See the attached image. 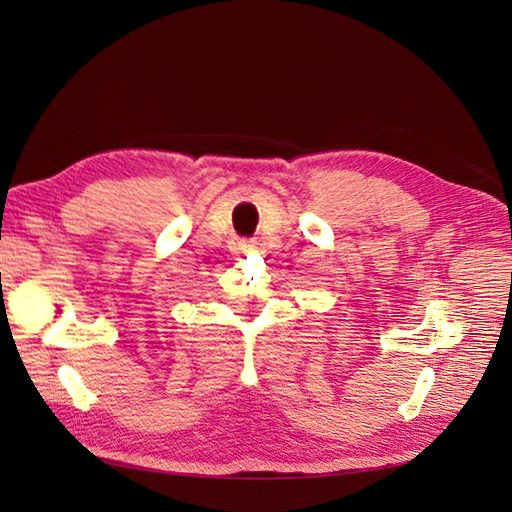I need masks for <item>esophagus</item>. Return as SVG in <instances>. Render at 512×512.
I'll return each mask as SVG.
<instances>
[{
	"label": "esophagus",
	"mask_w": 512,
	"mask_h": 512,
	"mask_svg": "<svg viewBox=\"0 0 512 512\" xmlns=\"http://www.w3.org/2000/svg\"><path fill=\"white\" fill-rule=\"evenodd\" d=\"M255 246H257L255 239H242V242H239V250H242V253H253Z\"/></svg>",
	"instance_id": "obj_1"
}]
</instances>
